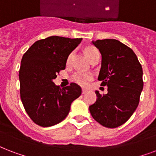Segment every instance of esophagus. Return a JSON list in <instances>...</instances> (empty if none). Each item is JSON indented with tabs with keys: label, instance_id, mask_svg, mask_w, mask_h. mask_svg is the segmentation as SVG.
Instances as JSON below:
<instances>
[{
	"label": "esophagus",
	"instance_id": "esophagus-1",
	"mask_svg": "<svg viewBox=\"0 0 156 156\" xmlns=\"http://www.w3.org/2000/svg\"><path fill=\"white\" fill-rule=\"evenodd\" d=\"M87 90L86 89H82V94H86Z\"/></svg>",
	"mask_w": 156,
	"mask_h": 156
}]
</instances>
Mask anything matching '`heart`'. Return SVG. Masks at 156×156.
I'll return each instance as SVG.
<instances>
[{
  "label": "heart",
  "mask_w": 156,
  "mask_h": 156,
  "mask_svg": "<svg viewBox=\"0 0 156 156\" xmlns=\"http://www.w3.org/2000/svg\"><path fill=\"white\" fill-rule=\"evenodd\" d=\"M84 53L86 54L87 58H89V60L90 62H92L94 59L96 58V57L99 56V53L98 51V49L94 46H88L84 49ZM73 56V52H72L71 54L68 55L67 57V64L69 63L71 60H72V58ZM94 78V76L91 74V73H80V72H77V73H75L72 76V79L74 80L76 84L81 85V86H85L88 82L92 80Z\"/></svg>",
  "instance_id": "1"
}]
</instances>
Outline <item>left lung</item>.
Returning <instances> with one entry per match:
<instances>
[{
	"label": "left lung",
	"mask_w": 156,
	"mask_h": 156,
	"mask_svg": "<svg viewBox=\"0 0 156 156\" xmlns=\"http://www.w3.org/2000/svg\"><path fill=\"white\" fill-rule=\"evenodd\" d=\"M102 54L98 80L107 85V94L96 90L97 100L89 106L93 118L107 128L119 127L133 114L143 89L142 68L132 49L115 39L93 41Z\"/></svg>",
	"instance_id": "left-lung-1"
}]
</instances>
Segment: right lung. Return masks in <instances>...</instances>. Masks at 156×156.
Masks as SVG:
<instances>
[{"label":"right lung","instance_id":"right-lung-1","mask_svg":"<svg viewBox=\"0 0 156 156\" xmlns=\"http://www.w3.org/2000/svg\"><path fill=\"white\" fill-rule=\"evenodd\" d=\"M81 41L53 36L36 41L23 54L19 74L20 97L35 124L49 127L62 121L72 102L81 94L76 83L60 89L53 82Z\"/></svg>","mask_w":156,"mask_h":156}]
</instances>
